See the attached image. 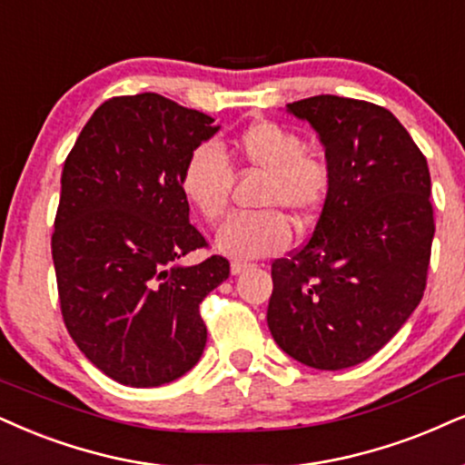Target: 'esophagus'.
I'll use <instances>...</instances> for the list:
<instances>
[{
    "instance_id": "esophagus-1",
    "label": "esophagus",
    "mask_w": 465,
    "mask_h": 465,
    "mask_svg": "<svg viewBox=\"0 0 465 465\" xmlns=\"http://www.w3.org/2000/svg\"><path fill=\"white\" fill-rule=\"evenodd\" d=\"M250 267H252L250 262H239V261H234V262H231V273H232V276H239V273L245 272V269H250Z\"/></svg>"
}]
</instances>
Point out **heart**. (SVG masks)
<instances>
[{"mask_svg": "<svg viewBox=\"0 0 465 465\" xmlns=\"http://www.w3.org/2000/svg\"><path fill=\"white\" fill-rule=\"evenodd\" d=\"M226 157L213 144H200L187 154L181 170V192L206 222H217L228 206L234 168L262 172L256 213L231 215L217 231L215 245L231 259L250 261L289 248L291 226L306 228L328 198L330 163L306 151L295 129L276 120H254L231 140Z\"/></svg>", "mask_w": 465, "mask_h": 465, "instance_id": "1", "label": "heart"}]
</instances>
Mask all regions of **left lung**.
Instances as JSON below:
<instances>
[{"mask_svg":"<svg viewBox=\"0 0 465 465\" xmlns=\"http://www.w3.org/2000/svg\"><path fill=\"white\" fill-rule=\"evenodd\" d=\"M286 107L319 134L331 185L311 239L272 262L267 325L297 362L349 369L380 351L425 295L431 176L386 107L334 94Z\"/></svg>","mask_w":465,"mask_h":465,"instance_id":"8db88e82","label":"left lung"}]
</instances>
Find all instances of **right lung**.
Segmentation results:
<instances>
[{"label":"right lung","mask_w":465,"mask_h":465,"mask_svg":"<svg viewBox=\"0 0 465 465\" xmlns=\"http://www.w3.org/2000/svg\"><path fill=\"white\" fill-rule=\"evenodd\" d=\"M162 94L112 96L85 123L62 170L51 234L68 334L114 381L179 380L206 345L200 302L231 273L189 223L181 192L187 154L220 127Z\"/></svg>","instance_id":"1"}]
</instances>
